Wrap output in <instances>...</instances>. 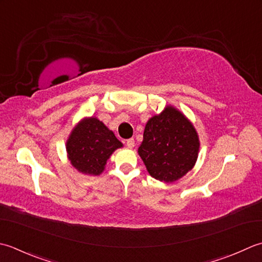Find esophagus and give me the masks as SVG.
Wrapping results in <instances>:
<instances>
[{"instance_id": "34e87169", "label": "esophagus", "mask_w": 262, "mask_h": 262, "mask_svg": "<svg viewBox=\"0 0 262 262\" xmlns=\"http://www.w3.org/2000/svg\"><path fill=\"white\" fill-rule=\"evenodd\" d=\"M126 146L129 147V148L135 147V139H132V138L127 139V140H126Z\"/></svg>"}]
</instances>
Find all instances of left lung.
Masks as SVG:
<instances>
[{
    "label": "left lung",
    "mask_w": 262,
    "mask_h": 262,
    "mask_svg": "<svg viewBox=\"0 0 262 262\" xmlns=\"http://www.w3.org/2000/svg\"><path fill=\"white\" fill-rule=\"evenodd\" d=\"M199 147L193 124L169 105L147 122L138 154L152 178L172 183L193 168Z\"/></svg>",
    "instance_id": "left-lung-1"
}]
</instances>
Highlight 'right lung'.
Masks as SVG:
<instances>
[{
    "label": "right lung",
    "mask_w": 262,
    "mask_h": 262,
    "mask_svg": "<svg viewBox=\"0 0 262 262\" xmlns=\"http://www.w3.org/2000/svg\"><path fill=\"white\" fill-rule=\"evenodd\" d=\"M123 143L97 117H86L73 127L67 141L68 158L80 173L99 175L110 156Z\"/></svg>",
    "instance_id": "right-lung-1"
}]
</instances>
